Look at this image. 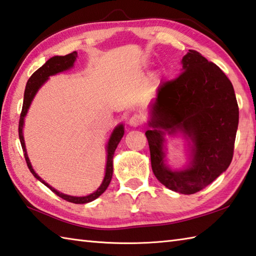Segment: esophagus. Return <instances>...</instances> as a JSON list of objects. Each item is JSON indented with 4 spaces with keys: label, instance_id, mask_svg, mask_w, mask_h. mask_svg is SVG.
Listing matches in <instances>:
<instances>
[{
    "label": "esophagus",
    "instance_id": "1",
    "mask_svg": "<svg viewBox=\"0 0 256 256\" xmlns=\"http://www.w3.org/2000/svg\"><path fill=\"white\" fill-rule=\"evenodd\" d=\"M144 123V118L143 115L141 114H134L131 116V118H130L128 120V124L131 125V126H140V125H142Z\"/></svg>",
    "mask_w": 256,
    "mask_h": 256
}]
</instances>
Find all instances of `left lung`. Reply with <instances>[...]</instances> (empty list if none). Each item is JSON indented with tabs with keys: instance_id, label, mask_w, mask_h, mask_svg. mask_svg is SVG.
Masks as SVG:
<instances>
[{
	"instance_id": "8db88e82",
	"label": "left lung",
	"mask_w": 256,
	"mask_h": 256,
	"mask_svg": "<svg viewBox=\"0 0 256 256\" xmlns=\"http://www.w3.org/2000/svg\"><path fill=\"white\" fill-rule=\"evenodd\" d=\"M146 136L152 171L172 192L192 194L228 168L238 126V105L230 80L222 69L189 50L182 72L159 87ZM179 130L192 138L193 162L188 170L171 172L164 164L166 132Z\"/></svg>"
}]
</instances>
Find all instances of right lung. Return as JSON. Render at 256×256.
Returning a JSON list of instances; mask_svg holds the SVG:
<instances>
[{"label":"right lung","instance_id":"add662e5","mask_svg":"<svg viewBox=\"0 0 256 256\" xmlns=\"http://www.w3.org/2000/svg\"><path fill=\"white\" fill-rule=\"evenodd\" d=\"M76 57H77L76 51H74V52L68 54L66 56H54V57L50 58L48 62L44 64V66H41L38 70H36L34 74H32L31 77L29 78V80H28V82H26V90H24V98H23V105H22V110L20 114V120H18V138H20L22 150H23V152H24V159H26V162L28 164V168L30 169L31 174H34L36 179L41 181V182H42L44 186H47L51 192H54L56 194H57V196L64 199V200L70 202L74 204H86V202H90L92 200H95L96 198H98L108 187L110 179H112V174H113V156H114L115 148H116V146H118V144L120 143V138H122L124 136L123 125L120 124L114 130L112 133V136H110V141H108V162H106V171H105V176H104L103 182H102L100 187L97 189L95 192L88 194V196H85V197L68 196V194H64L57 192L54 188L50 187L47 182H44V181L34 172V170L32 169L31 164L29 161V158H28V154H26V144H24V140H23V134H22L23 120H24V116L28 112V110H29V108H30V104H31L32 100H34L36 92H38L39 88L44 85V82L48 80L49 76L54 75V74H58L60 72L67 70V69L72 68L74 62H75Z\"/></svg>","mask_w":256,"mask_h":256}]
</instances>
